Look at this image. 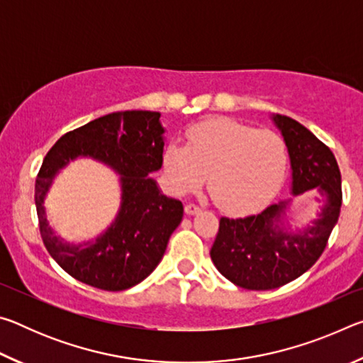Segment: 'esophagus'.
<instances>
[{
  "mask_svg": "<svg viewBox=\"0 0 363 363\" xmlns=\"http://www.w3.org/2000/svg\"><path fill=\"white\" fill-rule=\"evenodd\" d=\"M201 211V208L196 205V203H187L186 205V213L187 214H196V213H200Z\"/></svg>",
  "mask_w": 363,
  "mask_h": 363,
  "instance_id": "1",
  "label": "esophagus"
}]
</instances>
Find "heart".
<instances>
[{"label": "heart", "mask_w": 363, "mask_h": 363, "mask_svg": "<svg viewBox=\"0 0 363 363\" xmlns=\"http://www.w3.org/2000/svg\"><path fill=\"white\" fill-rule=\"evenodd\" d=\"M168 181L177 194L203 184L220 210L251 213L266 206L284 184L288 169L285 139L243 123L201 121L187 133V147L169 143L163 153Z\"/></svg>", "instance_id": "obj_1"}]
</instances>
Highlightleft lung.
Masks as SVG:
<instances>
[{"label":"left lung","instance_id":"8db88e82","mask_svg":"<svg viewBox=\"0 0 363 363\" xmlns=\"http://www.w3.org/2000/svg\"><path fill=\"white\" fill-rule=\"evenodd\" d=\"M274 121L290 153L293 195L315 189L325 205L320 218L296 233L279 225L288 201L247 218H220L211 259L245 290H272L301 277L322 256L341 210V173L330 147L290 116L274 115Z\"/></svg>","mask_w":363,"mask_h":363}]
</instances>
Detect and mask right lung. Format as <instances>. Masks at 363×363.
<instances>
[{
    "label": "right lung",
    "instance_id": "right-lung-1",
    "mask_svg": "<svg viewBox=\"0 0 363 363\" xmlns=\"http://www.w3.org/2000/svg\"><path fill=\"white\" fill-rule=\"evenodd\" d=\"M163 133L158 112L126 110L64 134L46 153L35 182L40 233L49 255L73 279L123 291L149 277L162 261L184 214L181 201L160 194L150 177L162 168ZM77 156L99 159L122 176L119 216L106 234L84 245L64 244L54 236L42 206L53 176Z\"/></svg>",
    "mask_w": 363,
    "mask_h": 363
}]
</instances>
